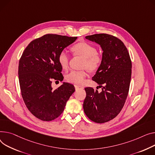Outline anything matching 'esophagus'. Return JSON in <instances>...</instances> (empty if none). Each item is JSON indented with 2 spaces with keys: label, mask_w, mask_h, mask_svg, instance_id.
<instances>
[{
  "label": "esophagus",
  "mask_w": 155,
  "mask_h": 155,
  "mask_svg": "<svg viewBox=\"0 0 155 155\" xmlns=\"http://www.w3.org/2000/svg\"><path fill=\"white\" fill-rule=\"evenodd\" d=\"M75 88L76 90L84 89V87H80V86H78V85H75Z\"/></svg>",
  "instance_id": "obj_1"
}]
</instances>
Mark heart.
<instances>
[{
    "mask_svg": "<svg viewBox=\"0 0 155 155\" xmlns=\"http://www.w3.org/2000/svg\"><path fill=\"white\" fill-rule=\"evenodd\" d=\"M71 50L75 55L84 58L83 67L90 71L97 70L102 62L101 56L97 53L95 47L87 42H79L71 47ZM58 61L63 69H67L69 56L65 50L61 51L58 56ZM87 76L85 70H71L66 76L67 80L75 85H81Z\"/></svg>",
    "mask_w": 155,
    "mask_h": 155,
    "instance_id": "1",
    "label": "heart"
}]
</instances>
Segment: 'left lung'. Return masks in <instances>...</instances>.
Returning <instances> with one entry per match:
<instances>
[{
    "label": "left lung",
    "instance_id": "8db88e82",
    "mask_svg": "<svg viewBox=\"0 0 155 155\" xmlns=\"http://www.w3.org/2000/svg\"><path fill=\"white\" fill-rule=\"evenodd\" d=\"M85 38L100 45L103 50L102 62L92 77L102 91L85 88L84 110L90 120L103 123L115 118L125 105L131 81V61L127 47L117 37L99 34Z\"/></svg>",
    "mask_w": 155,
    "mask_h": 155
}]
</instances>
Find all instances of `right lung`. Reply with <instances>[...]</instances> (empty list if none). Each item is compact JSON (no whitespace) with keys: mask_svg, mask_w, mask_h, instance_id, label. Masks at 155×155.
I'll use <instances>...</instances> for the list:
<instances>
[{"mask_svg":"<svg viewBox=\"0 0 155 155\" xmlns=\"http://www.w3.org/2000/svg\"><path fill=\"white\" fill-rule=\"evenodd\" d=\"M77 38L44 35L32 40L20 58L18 74L22 97L28 110L39 120L49 121L58 117L75 90L73 85L65 82L53 90L51 81L64 80L58 56Z\"/></svg>","mask_w":155,"mask_h":155,"instance_id":"1","label":"right lung"}]
</instances>
